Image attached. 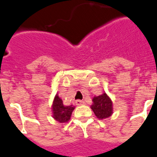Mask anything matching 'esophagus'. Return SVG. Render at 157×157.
Listing matches in <instances>:
<instances>
[{"mask_svg": "<svg viewBox=\"0 0 157 157\" xmlns=\"http://www.w3.org/2000/svg\"><path fill=\"white\" fill-rule=\"evenodd\" d=\"M75 104L77 105H83V104H84V101H82V100H76V101H75Z\"/></svg>", "mask_w": 157, "mask_h": 157, "instance_id": "obj_1", "label": "esophagus"}]
</instances>
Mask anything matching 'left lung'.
Wrapping results in <instances>:
<instances>
[{
	"label": "left lung",
	"instance_id": "8db88e82",
	"mask_svg": "<svg viewBox=\"0 0 157 157\" xmlns=\"http://www.w3.org/2000/svg\"><path fill=\"white\" fill-rule=\"evenodd\" d=\"M92 101L93 104L90 105V108L98 119L102 120L111 117L113 111L112 101L106 94L103 93L98 96H95Z\"/></svg>",
	"mask_w": 157,
	"mask_h": 157
}]
</instances>
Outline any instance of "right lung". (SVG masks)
Returning <instances> with one entry per match:
<instances>
[{
  "label": "right lung",
  "mask_w": 157,
  "mask_h": 157,
  "mask_svg": "<svg viewBox=\"0 0 157 157\" xmlns=\"http://www.w3.org/2000/svg\"><path fill=\"white\" fill-rule=\"evenodd\" d=\"M74 109L75 106H73V105H64L62 100L58 96V95L55 96L52 105V113H53V118L55 120L61 123L67 122L71 119V113Z\"/></svg>",
  "instance_id": "right-lung-1"
}]
</instances>
